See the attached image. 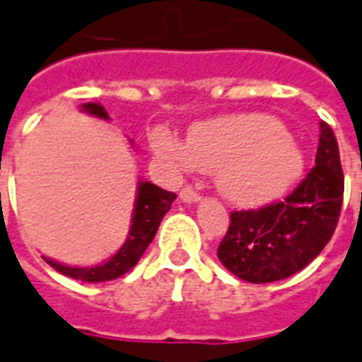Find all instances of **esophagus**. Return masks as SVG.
Wrapping results in <instances>:
<instances>
[{
  "label": "esophagus",
  "instance_id": "esophagus-1",
  "mask_svg": "<svg viewBox=\"0 0 362 362\" xmlns=\"http://www.w3.org/2000/svg\"><path fill=\"white\" fill-rule=\"evenodd\" d=\"M179 197H181V201L189 202V204H193V202L201 201V194L197 193V191H193L191 187H185V189H183L181 193H179Z\"/></svg>",
  "mask_w": 362,
  "mask_h": 362
}]
</instances>
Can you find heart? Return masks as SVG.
<instances>
[{"label":"heart","mask_w":362,"mask_h":362,"mask_svg":"<svg viewBox=\"0 0 362 362\" xmlns=\"http://www.w3.org/2000/svg\"><path fill=\"white\" fill-rule=\"evenodd\" d=\"M153 150L177 168L214 173L218 193L238 206L281 199L304 173V152L275 117L240 112L197 122L187 144L168 128H156Z\"/></svg>","instance_id":"1"}]
</instances>
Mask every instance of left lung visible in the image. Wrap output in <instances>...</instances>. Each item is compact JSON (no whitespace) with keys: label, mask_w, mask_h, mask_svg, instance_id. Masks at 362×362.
Masks as SVG:
<instances>
[{"label":"left lung","mask_w":362,"mask_h":362,"mask_svg":"<svg viewBox=\"0 0 362 362\" xmlns=\"http://www.w3.org/2000/svg\"><path fill=\"white\" fill-rule=\"evenodd\" d=\"M343 204L339 148L320 122L316 165L284 201L230 214L218 259L238 279L273 283L298 273L332 240Z\"/></svg>","instance_id":"8db88e82"}]
</instances>
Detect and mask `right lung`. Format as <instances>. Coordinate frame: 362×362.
I'll return each instance as SVG.
<instances>
[{"mask_svg":"<svg viewBox=\"0 0 362 362\" xmlns=\"http://www.w3.org/2000/svg\"><path fill=\"white\" fill-rule=\"evenodd\" d=\"M81 111L99 117V119L109 120V115L105 111L103 105L83 103ZM175 199V193L163 191L150 181H138L134 210H132V220H130L132 222L130 232L127 235V242L122 243V247L112 257L95 265V267H71V265H64V263H58V261L48 257H45V261L58 273L78 279V281H86V283H105V281H112L117 276H122L140 261L142 253L152 243L153 235L160 228L161 218L168 214V210L171 209V202Z\"/></svg>","mask_w":362,"mask_h":362,"instance_id":"right-lung-1","label":"right lung"}]
</instances>
